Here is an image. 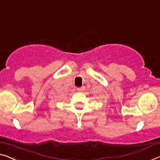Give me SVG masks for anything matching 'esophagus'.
<instances>
[{"label": "esophagus", "instance_id": "1", "mask_svg": "<svg viewBox=\"0 0 160 160\" xmlns=\"http://www.w3.org/2000/svg\"><path fill=\"white\" fill-rule=\"evenodd\" d=\"M83 89H84V88L83 87H80V88H77V91L78 92H82Z\"/></svg>", "mask_w": 160, "mask_h": 160}]
</instances>
